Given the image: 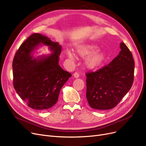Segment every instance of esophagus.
I'll use <instances>...</instances> for the list:
<instances>
[{
	"label": "esophagus",
	"mask_w": 146,
	"mask_h": 146,
	"mask_svg": "<svg viewBox=\"0 0 146 146\" xmlns=\"http://www.w3.org/2000/svg\"><path fill=\"white\" fill-rule=\"evenodd\" d=\"M73 76H74V77L75 78H78L79 77V74L78 72H75V73L73 74Z\"/></svg>",
	"instance_id": "esophagus-1"
}]
</instances>
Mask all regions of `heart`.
<instances>
[{
    "label": "heart",
    "instance_id": "obj_1",
    "mask_svg": "<svg viewBox=\"0 0 146 146\" xmlns=\"http://www.w3.org/2000/svg\"><path fill=\"white\" fill-rule=\"evenodd\" d=\"M98 47L93 44H86L78 48L76 52L80 57H87L86 64L90 68H96L102 65L106 60V55L103 52H96ZM67 55L70 60H74V55L71 52H67Z\"/></svg>",
    "mask_w": 146,
    "mask_h": 146
}]
</instances>
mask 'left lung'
Returning <instances> with one entry per match:
<instances>
[{"mask_svg": "<svg viewBox=\"0 0 146 146\" xmlns=\"http://www.w3.org/2000/svg\"><path fill=\"white\" fill-rule=\"evenodd\" d=\"M119 55L108 65L86 73V98L90 107L98 110L116 107L130 90L134 82L132 54L123 42Z\"/></svg>", "mask_w": 146, "mask_h": 146, "instance_id": "8db88e82", "label": "left lung"}]
</instances>
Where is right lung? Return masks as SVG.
<instances>
[{
	"mask_svg": "<svg viewBox=\"0 0 146 146\" xmlns=\"http://www.w3.org/2000/svg\"><path fill=\"white\" fill-rule=\"evenodd\" d=\"M41 43L48 46L52 54L37 59L31 52ZM61 46L39 33L30 36L19 48L12 62L13 85L17 93L30 108L45 110L57 102L61 88L72 76L58 64Z\"/></svg>",
	"mask_w": 146,
	"mask_h": 146,
	"instance_id": "add662e5",
	"label": "right lung"
}]
</instances>
